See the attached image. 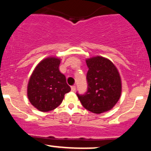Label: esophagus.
Masks as SVG:
<instances>
[{"mask_svg": "<svg viewBox=\"0 0 151 151\" xmlns=\"http://www.w3.org/2000/svg\"><path fill=\"white\" fill-rule=\"evenodd\" d=\"M71 89H72V92H74V91L76 90V87L75 86H72V87H71Z\"/></svg>", "mask_w": 151, "mask_h": 151, "instance_id": "esophagus-1", "label": "esophagus"}]
</instances>
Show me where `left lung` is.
<instances>
[{
	"label": "left lung",
	"mask_w": 151,
	"mask_h": 151,
	"mask_svg": "<svg viewBox=\"0 0 151 151\" xmlns=\"http://www.w3.org/2000/svg\"><path fill=\"white\" fill-rule=\"evenodd\" d=\"M88 88L83 95L77 94L83 107L95 114L110 110L120 99L122 82L115 64L105 57L97 56L86 59Z\"/></svg>",
	"instance_id": "1"
}]
</instances>
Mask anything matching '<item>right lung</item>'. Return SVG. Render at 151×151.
<instances>
[{
    "label": "right lung",
    "mask_w": 151,
    "mask_h": 151,
    "mask_svg": "<svg viewBox=\"0 0 151 151\" xmlns=\"http://www.w3.org/2000/svg\"><path fill=\"white\" fill-rule=\"evenodd\" d=\"M61 59L49 57L37 64L30 77L27 96L31 104L41 112H49L62 103L70 92L66 77L59 69Z\"/></svg>",
    "instance_id": "obj_1"
}]
</instances>
